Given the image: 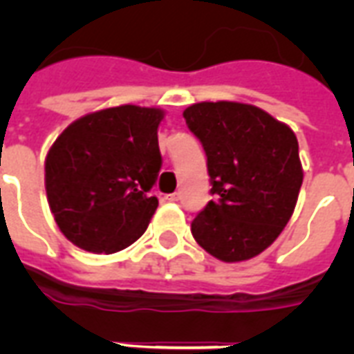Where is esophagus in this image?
Returning <instances> with one entry per match:
<instances>
[{"mask_svg":"<svg viewBox=\"0 0 354 354\" xmlns=\"http://www.w3.org/2000/svg\"><path fill=\"white\" fill-rule=\"evenodd\" d=\"M165 200H167V202H178V200H180V194H178V193L165 194Z\"/></svg>","mask_w":354,"mask_h":354,"instance_id":"esophagus-1","label":"esophagus"}]
</instances>
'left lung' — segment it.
I'll return each instance as SVG.
<instances>
[{"label": "left lung", "instance_id": "obj_1", "mask_svg": "<svg viewBox=\"0 0 354 354\" xmlns=\"http://www.w3.org/2000/svg\"><path fill=\"white\" fill-rule=\"evenodd\" d=\"M183 118L204 145L216 198L191 224L194 241L224 263L255 257L296 209L303 183L296 133L244 102H196Z\"/></svg>", "mask_w": 354, "mask_h": 354}]
</instances>
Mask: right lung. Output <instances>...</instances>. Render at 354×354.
Instances as JSON below:
<instances>
[{
  "mask_svg": "<svg viewBox=\"0 0 354 354\" xmlns=\"http://www.w3.org/2000/svg\"><path fill=\"white\" fill-rule=\"evenodd\" d=\"M161 108L122 106L86 113L46 156V193L57 226L91 253H115L143 235L158 207L150 189L161 169Z\"/></svg>",
  "mask_w": 354,
  "mask_h": 354,
  "instance_id": "obj_1",
  "label": "right lung"
}]
</instances>
